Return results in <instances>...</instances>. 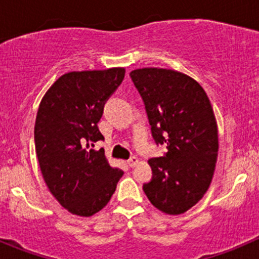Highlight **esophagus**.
Here are the masks:
<instances>
[{
    "label": "esophagus",
    "instance_id": "esophagus-1",
    "mask_svg": "<svg viewBox=\"0 0 259 259\" xmlns=\"http://www.w3.org/2000/svg\"><path fill=\"white\" fill-rule=\"evenodd\" d=\"M139 163H140V160L137 158V156H133V158H130L129 160H127V164H129V166H132V168L137 166Z\"/></svg>",
    "mask_w": 259,
    "mask_h": 259
}]
</instances>
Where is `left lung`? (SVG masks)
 <instances>
[{"instance_id": "8db88e82", "label": "left lung", "mask_w": 259, "mask_h": 259, "mask_svg": "<svg viewBox=\"0 0 259 259\" xmlns=\"http://www.w3.org/2000/svg\"><path fill=\"white\" fill-rule=\"evenodd\" d=\"M144 100L151 133L168 153L149 159L153 179L144 184L151 204L178 215L194 207L209 188L218 156V125L204 89L171 69L130 72Z\"/></svg>"}]
</instances>
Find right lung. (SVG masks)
I'll list each match as a JSON object with an SVG mask.
<instances>
[{
    "instance_id": "obj_1",
    "label": "right lung",
    "mask_w": 259,
    "mask_h": 259,
    "mask_svg": "<svg viewBox=\"0 0 259 259\" xmlns=\"http://www.w3.org/2000/svg\"><path fill=\"white\" fill-rule=\"evenodd\" d=\"M124 67L66 72L41 100L35 149L50 193L67 211L91 217L108 204L124 171L109 164L98 122L104 104L124 79Z\"/></svg>"
}]
</instances>
